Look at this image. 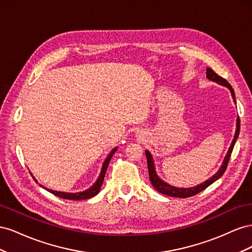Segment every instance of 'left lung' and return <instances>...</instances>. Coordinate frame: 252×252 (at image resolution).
Here are the masks:
<instances>
[{"label": "left lung", "instance_id": "1", "mask_svg": "<svg viewBox=\"0 0 252 252\" xmlns=\"http://www.w3.org/2000/svg\"><path fill=\"white\" fill-rule=\"evenodd\" d=\"M207 78L211 81H215L219 84H220V85H224L226 87H228L230 89L231 91V94H232V97L233 100L235 102V98H234V91L231 87V85L229 83H228L224 78L220 77L219 74H217L215 71H213L211 68H207ZM240 134V118H238V120H236V131H235V134H234V139L231 143V146L229 148V150H228L227 152V156L225 157V159L223 162V165L222 167H220V170L213 175L212 178H210L208 181H206L204 183H202V184L197 185L195 187H192V188H177V187H173V186H170L169 184H167V183L163 182L161 179H159L156 171H155V167H154V162H152V158H151V155L149 154V151H145V154H146V158H147V165H148V171H149V178H150V182L152 186H154L158 192H161L165 195H169V196H174V197H182V199H185V197H189V196H193L195 194H197L199 192L203 191L204 189L207 188L209 185H211L213 182H216L217 180H219L222 175L224 174V172L226 171L227 169V166H228V163H229V159H230V157H231V152L233 150V147H234V144L236 142V139H238V136Z\"/></svg>", "mask_w": 252, "mask_h": 252}]
</instances>
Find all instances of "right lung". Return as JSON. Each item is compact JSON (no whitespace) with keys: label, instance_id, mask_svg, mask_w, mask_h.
<instances>
[{"label":"right lung","instance_id":"obj_1","mask_svg":"<svg viewBox=\"0 0 252 252\" xmlns=\"http://www.w3.org/2000/svg\"><path fill=\"white\" fill-rule=\"evenodd\" d=\"M117 148H114L111 152L110 155L108 156V158H106V161L104 162L103 165V168H102V172L100 174V177H98L97 181L95 182V184L91 187L90 189L86 190V191H83V192H79V193H66V192H60V191H55V190H50L47 189L49 192H51L52 194H55L59 197H62V199H66V200H72V201H81V200H86V199H90V197H93L94 195H96L98 192H100V189L101 186L103 184V181L105 178V173L106 170H107V167L108 164L110 162V159L112 158V156L114 155V152H116Z\"/></svg>","mask_w":252,"mask_h":252}]
</instances>
